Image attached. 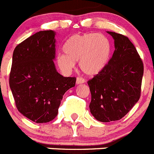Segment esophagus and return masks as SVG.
<instances>
[{
  "label": "esophagus",
  "instance_id": "1",
  "mask_svg": "<svg viewBox=\"0 0 154 154\" xmlns=\"http://www.w3.org/2000/svg\"><path fill=\"white\" fill-rule=\"evenodd\" d=\"M85 82V80L84 79L81 78V77H77L76 79V84L77 85H79V84H83Z\"/></svg>",
  "mask_w": 154,
  "mask_h": 154
}]
</instances>
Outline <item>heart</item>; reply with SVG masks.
Masks as SVG:
<instances>
[{
  "mask_svg": "<svg viewBox=\"0 0 154 154\" xmlns=\"http://www.w3.org/2000/svg\"><path fill=\"white\" fill-rule=\"evenodd\" d=\"M58 53L56 62L59 69L69 73L79 61L82 72L89 76L99 74L109 61L112 46L109 39L100 33H86L70 37Z\"/></svg>",
  "mask_w": 154,
  "mask_h": 154,
  "instance_id": "b5f03b06",
  "label": "heart"
}]
</instances>
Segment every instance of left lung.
Segmentation results:
<instances>
[{"label": "left lung", "mask_w": 154, "mask_h": 154, "mask_svg": "<svg viewBox=\"0 0 154 154\" xmlns=\"http://www.w3.org/2000/svg\"><path fill=\"white\" fill-rule=\"evenodd\" d=\"M106 32L113 38L115 51L106 68L88 82L90 112L103 123L122 119L138 102L143 75L142 60L127 37Z\"/></svg>", "instance_id": "8db88e82"}]
</instances>
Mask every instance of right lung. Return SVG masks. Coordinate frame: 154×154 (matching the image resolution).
Here are the masks:
<instances>
[{"mask_svg":"<svg viewBox=\"0 0 154 154\" xmlns=\"http://www.w3.org/2000/svg\"><path fill=\"white\" fill-rule=\"evenodd\" d=\"M55 31H42L17 45L9 79L17 109L37 123L50 122L58 115L64 94L75 85L74 77L58 72Z\"/></svg>","mask_w":154,"mask_h":154,"instance_id":"right-lung-1","label":"right lung"}]
</instances>
